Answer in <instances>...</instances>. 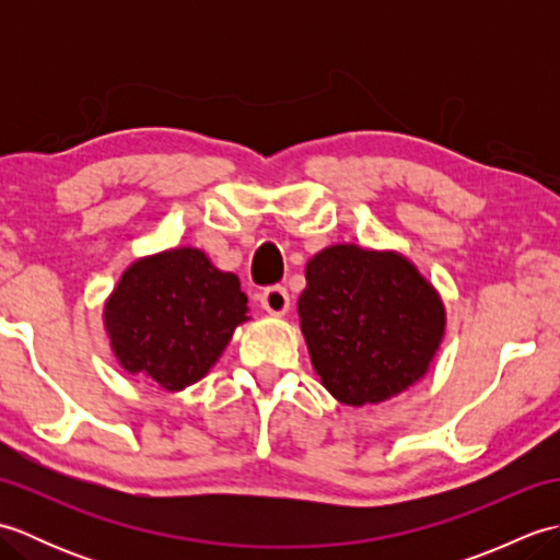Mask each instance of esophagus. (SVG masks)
I'll return each mask as SVG.
<instances>
[{
  "mask_svg": "<svg viewBox=\"0 0 560 560\" xmlns=\"http://www.w3.org/2000/svg\"><path fill=\"white\" fill-rule=\"evenodd\" d=\"M259 303L269 315H283L289 311L291 299H289V291L283 287H269L259 295Z\"/></svg>",
  "mask_w": 560,
  "mask_h": 560,
  "instance_id": "1",
  "label": "esophagus"
}]
</instances>
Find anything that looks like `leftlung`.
<instances>
[{
	"label": "left lung",
	"instance_id": "obj_1",
	"mask_svg": "<svg viewBox=\"0 0 560 560\" xmlns=\"http://www.w3.org/2000/svg\"><path fill=\"white\" fill-rule=\"evenodd\" d=\"M299 299L311 361L331 397L363 407L428 373L445 335V307L399 253L331 245L305 267Z\"/></svg>",
	"mask_w": 560,
	"mask_h": 560
}]
</instances>
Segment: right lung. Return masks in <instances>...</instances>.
Instances as JSON below:
<instances>
[{
  "label": "right lung",
  "mask_w": 560,
  "mask_h": 560,
  "mask_svg": "<svg viewBox=\"0 0 560 560\" xmlns=\"http://www.w3.org/2000/svg\"><path fill=\"white\" fill-rule=\"evenodd\" d=\"M245 313L235 273L213 267L197 247H175L127 267L103 319L127 373L180 392L209 373Z\"/></svg>",
  "instance_id": "obj_1"
}]
</instances>
